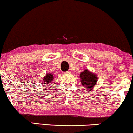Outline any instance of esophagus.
<instances>
[{"mask_svg": "<svg viewBox=\"0 0 133 133\" xmlns=\"http://www.w3.org/2000/svg\"><path fill=\"white\" fill-rule=\"evenodd\" d=\"M65 74H70V71H66V72H65Z\"/></svg>", "mask_w": 133, "mask_h": 133, "instance_id": "obj_1", "label": "esophagus"}]
</instances>
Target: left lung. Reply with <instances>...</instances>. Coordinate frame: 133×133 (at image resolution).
<instances>
[{
	"instance_id": "1",
	"label": "left lung",
	"mask_w": 133,
	"mask_h": 133,
	"mask_svg": "<svg viewBox=\"0 0 133 133\" xmlns=\"http://www.w3.org/2000/svg\"><path fill=\"white\" fill-rule=\"evenodd\" d=\"M80 76L82 84L84 87L87 88L86 89H93L94 88H95L98 79L97 76L95 74H92L86 69L83 72H81Z\"/></svg>"
}]
</instances>
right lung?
I'll return each instance as SVG.
<instances>
[{
  "label": "right lung",
  "mask_w": 133,
  "mask_h": 133,
  "mask_svg": "<svg viewBox=\"0 0 133 133\" xmlns=\"http://www.w3.org/2000/svg\"><path fill=\"white\" fill-rule=\"evenodd\" d=\"M53 78H54V77H53V75L52 74H50H50H47L43 78V83H44V84H44V85H45L47 86L50 83H51V82L53 80ZM47 84H48L47 85H46Z\"/></svg>",
  "instance_id": "add662e5"
}]
</instances>
